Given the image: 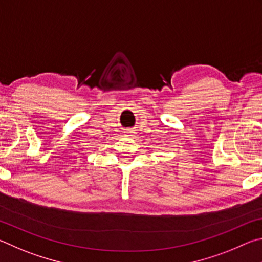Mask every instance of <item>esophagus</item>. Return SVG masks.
Masks as SVG:
<instances>
[{
    "label": "esophagus",
    "mask_w": 262,
    "mask_h": 262,
    "mask_svg": "<svg viewBox=\"0 0 262 262\" xmlns=\"http://www.w3.org/2000/svg\"><path fill=\"white\" fill-rule=\"evenodd\" d=\"M130 134H135V132H134V130H130Z\"/></svg>",
    "instance_id": "obj_1"
}]
</instances>
